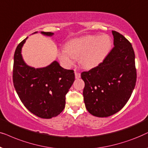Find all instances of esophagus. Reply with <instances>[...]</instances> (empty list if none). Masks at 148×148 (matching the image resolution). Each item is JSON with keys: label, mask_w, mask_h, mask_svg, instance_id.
Wrapping results in <instances>:
<instances>
[{"label": "esophagus", "mask_w": 148, "mask_h": 148, "mask_svg": "<svg viewBox=\"0 0 148 148\" xmlns=\"http://www.w3.org/2000/svg\"><path fill=\"white\" fill-rule=\"evenodd\" d=\"M75 78L76 79H78V78H80V74L78 72H75Z\"/></svg>", "instance_id": "34e87169"}]
</instances>
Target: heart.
<instances>
[{"label":"heart","mask_w":148,"mask_h":148,"mask_svg":"<svg viewBox=\"0 0 148 148\" xmlns=\"http://www.w3.org/2000/svg\"><path fill=\"white\" fill-rule=\"evenodd\" d=\"M112 41L110 36L89 35L69 40L66 48L58 53V58L66 66H70L79 58L84 69L90 70L99 66L111 50Z\"/></svg>","instance_id":"1"}]
</instances>
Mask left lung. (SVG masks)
<instances>
[{
	"label": "left lung",
	"mask_w": 148,
	"mask_h": 148,
	"mask_svg": "<svg viewBox=\"0 0 148 148\" xmlns=\"http://www.w3.org/2000/svg\"><path fill=\"white\" fill-rule=\"evenodd\" d=\"M114 47L99 66L83 72L85 107L97 117H108L119 112L131 97L137 72L135 53L123 35L112 31Z\"/></svg>",
	"instance_id": "obj_1"
}]
</instances>
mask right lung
<instances>
[{
    "label": "right lung",
    "instance_id": "1",
    "mask_svg": "<svg viewBox=\"0 0 148 148\" xmlns=\"http://www.w3.org/2000/svg\"><path fill=\"white\" fill-rule=\"evenodd\" d=\"M41 34L47 36L54 34L45 32H41ZM27 38L19 43L15 51L14 87L19 99L29 112L42 119H51L64 109L66 95L75 80L74 71L63 68L57 61L44 68L29 66L21 55V49Z\"/></svg>",
    "mask_w": 148,
    "mask_h": 148
}]
</instances>
